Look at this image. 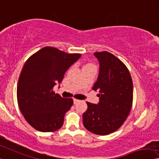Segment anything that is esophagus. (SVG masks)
Wrapping results in <instances>:
<instances>
[{
  "instance_id": "1",
  "label": "esophagus",
  "mask_w": 159,
  "mask_h": 159,
  "mask_svg": "<svg viewBox=\"0 0 159 159\" xmlns=\"http://www.w3.org/2000/svg\"><path fill=\"white\" fill-rule=\"evenodd\" d=\"M79 100L75 99V98H74V104H75V103H77V102H79Z\"/></svg>"
}]
</instances>
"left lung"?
I'll use <instances>...</instances> for the list:
<instances>
[{"label":"left lung","mask_w":159,"mask_h":159,"mask_svg":"<svg viewBox=\"0 0 159 159\" xmlns=\"http://www.w3.org/2000/svg\"><path fill=\"white\" fill-rule=\"evenodd\" d=\"M100 64L99 74L93 90H98L99 102H87L83 114L85 129L93 134L107 135L117 130L129 115L133 101V84L124 63L111 53H94Z\"/></svg>","instance_id":"obj_1"}]
</instances>
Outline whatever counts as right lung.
I'll list each match as a JSON object with an SVG mask.
<instances>
[{
  "instance_id": "1",
  "label": "right lung",
  "mask_w": 159,
  "mask_h": 159,
  "mask_svg": "<svg viewBox=\"0 0 159 159\" xmlns=\"http://www.w3.org/2000/svg\"><path fill=\"white\" fill-rule=\"evenodd\" d=\"M80 56L46 47L25 62L17 83V102L25 119L35 129L49 132L62 127L74 101L56 94L53 88Z\"/></svg>"
}]
</instances>
